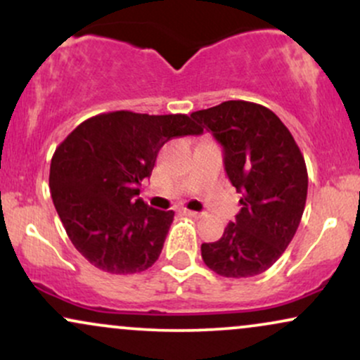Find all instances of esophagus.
Here are the masks:
<instances>
[{"mask_svg":"<svg viewBox=\"0 0 360 360\" xmlns=\"http://www.w3.org/2000/svg\"><path fill=\"white\" fill-rule=\"evenodd\" d=\"M184 214H188V217H193V218H200L201 213L200 212H193V210H183Z\"/></svg>","mask_w":360,"mask_h":360,"instance_id":"34e87169","label":"esophagus"}]
</instances>
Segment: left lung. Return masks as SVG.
Segmentation results:
<instances>
[{
    "mask_svg": "<svg viewBox=\"0 0 360 360\" xmlns=\"http://www.w3.org/2000/svg\"><path fill=\"white\" fill-rule=\"evenodd\" d=\"M223 147L226 176L242 194L240 212L201 257L223 278L267 271L298 230L308 193L304 157L281 120L250 101H223L191 113Z\"/></svg>",
    "mask_w": 360,
    "mask_h": 360,
    "instance_id": "8db88e82",
    "label": "left lung"
}]
</instances>
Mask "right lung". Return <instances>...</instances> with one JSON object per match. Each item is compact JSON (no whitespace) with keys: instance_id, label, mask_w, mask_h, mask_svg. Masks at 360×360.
<instances>
[{"instance_id":"add662e5","label":"right lung","mask_w":360,"mask_h":360,"mask_svg":"<svg viewBox=\"0 0 360 360\" xmlns=\"http://www.w3.org/2000/svg\"><path fill=\"white\" fill-rule=\"evenodd\" d=\"M188 115L111 111L77 125L51 162L52 201L72 245L110 274H135L159 259L174 212L139 198L167 140L200 135Z\"/></svg>"}]
</instances>
